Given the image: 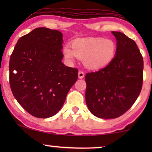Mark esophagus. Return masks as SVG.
<instances>
[{
    "instance_id": "1",
    "label": "esophagus",
    "mask_w": 152,
    "mask_h": 152,
    "mask_svg": "<svg viewBox=\"0 0 152 152\" xmlns=\"http://www.w3.org/2000/svg\"><path fill=\"white\" fill-rule=\"evenodd\" d=\"M78 77H79V78L80 79H82V78H84V72H83V71H79V72H78Z\"/></svg>"
}]
</instances>
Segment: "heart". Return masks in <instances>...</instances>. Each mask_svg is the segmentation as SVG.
Listing matches in <instances>:
<instances>
[{
	"instance_id": "b5f03b06",
	"label": "heart",
	"mask_w": 152,
	"mask_h": 152,
	"mask_svg": "<svg viewBox=\"0 0 152 152\" xmlns=\"http://www.w3.org/2000/svg\"><path fill=\"white\" fill-rule=\"evenodd\" d=\"M117 45L111 39L91 37L77 39L72 41V48L64 45L63 54L65 59L73 62L76 57L84 58V65L93 70L105 68L115 57Z\"/></svg>"
}]
</instances>
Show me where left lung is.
Instances as JSON below:
<instances>
[{
	"mask_svg": "<svg viewBox=\"0 0 152 152\" xmlns=\"http://www.w3.org/2000/svg\"><path fill=\"white\" fill-rule=\"evenodd\" d=\"M111 32L117 41L115 58L85 77L87 107L93 115L104 119L127 111L140 95L143 81V59L136 42L123 33Z\"/></svg>",
	"mask_w": 152,
	"mask_h": 152,
	"instance_id": "1",
	"label": "left lung"
}]
</instances>
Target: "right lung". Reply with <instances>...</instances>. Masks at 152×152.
<instances>
[{"mask_svg": "<svg viewBox=\"0 0 152 152\" xmlns=\"http://www.w3.org/2000/svg\"><path fill=\"white\" fill-rule=\"evenodd\" d=\"M63 34L38 28L20 37L10 59V85L18 104L31 115L47 118L61 109L78 70L62 63Z\"/></svg>", "mask_w": 152, "mask_h": 152, "instance_id": "right-lung-1", "label": "right lung"}]
</instances>
